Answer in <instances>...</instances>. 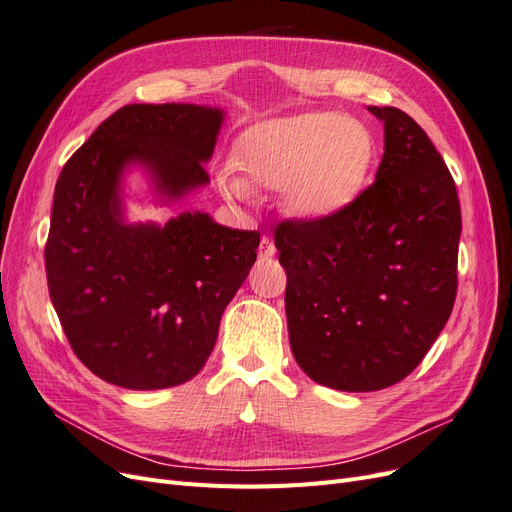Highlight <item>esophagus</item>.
Listing matches in <instances>:
<instances>
[{"instance_id":"obj_1","label":"esophagus","mask_w":512,"mask_h":512,"mask_svg":"<svg viewBox=\"0 0 512 512\" xmlns=\"http://www.w3.org/2000/svg\"><path fill=\"white\" fill-rule=\"evenodd\" d=\"M258 256H260V258H271V256H275V245L271 243L269 237H262V239H260Z\"/></svg>"}]
</instances>
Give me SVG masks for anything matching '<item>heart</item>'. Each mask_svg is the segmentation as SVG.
I'll return each instance as SVG.
<instances>
[{"label":"heart","mask_w":512,"mask_h":512,"mask_svg":"<svg viewBox=\"0 0 512 512\" xmlns=\"http://www.w3.org/2000/svg\"><path fill=\"white\" fill-rule=\"evenodd\" d=\"M376 136L363 121L333 113H303L260 121L232 149L237 173L224 190L247 196L250 188H280V207L290 218L320 220L352 205L374 170Z\"/></svg>","instance_id":"1"}]
</instances>
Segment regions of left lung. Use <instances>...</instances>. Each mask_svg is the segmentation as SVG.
Wrapping results in <instances>:
<instances>
[{
	"label": "left lung",
	"mask_w": 512,
	"mask_h": 512,
	"mask_svg": "<svg viewBox=\"0 0 512 512\" xmlns=\"http://www.w3.org/2000/svg\"><path fill=\"white\" fill-rule=\"evenodd\" d=\"M367 111L384 123L376 181L329 218L275 228L294 359L348 393L423 361L453 312L461 235L455 181L425 130L395 106Z\"/></svg>",
	"instance_id": "left-lung-1"
}]
</instances>
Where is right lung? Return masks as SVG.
I'll return each instance as SVG.
<instances>
[{"label": "right lung", "instance_id": "1", "mask_svg": "<svg viewBox=\"0 0 512 512\" xmlns=\"http://www.w3.org/2000/svg\"><path fill=\"white\" fill-rule=\"evenodd\" d=\"M224 121L198 104L121 106L66 162L55 185L46 282L81 363L132 391L170 389L205 367L226 305L256 262L260 235L183 211L126 220L123 175L141 166L156 203L209 183Z\"/></svg>", "mask_w": 512, "mask_h": 512}]
</instances>
